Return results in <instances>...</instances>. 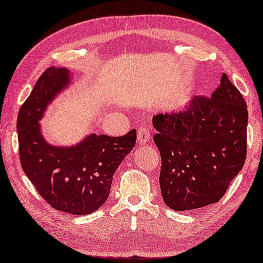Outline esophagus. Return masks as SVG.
Segmentation results:
<instances>
[{"instance_id": "esophagus-1", "label": "esophagus", "mask_w": 263, "mask_h": 263, "mask_svg": "<svg viewBox=\"0 0 263 263\" xmlns=\"http://www.w3.org/2000/svg\"><path fill=\"white\" fill-rule=\"evenodd\" d=\"M151 128H148L147 126H142L140 127L139 132H137V142L140 144H145L147 142H149L151 140Z\"/></svg>"}]
</instances>
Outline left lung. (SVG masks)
I'll list each match as a JSON object with an SVG mask.
<instances>
[{
  "instance_id": "8db88e82",
  "label": "left lung",
  "mask_w": 263,
  "mask_h": 263,
  "mask_svg": "<svg viewBox=\"0 0 263 263\" xmlns=\"http://www.w3.org/2000/svg\"><path fill=\"white\" fill-rule=\"evenodd\" d=\"M247 123L246 101L224 72L211 98L195 96L182 111L153 118L169 208L192 211L220 201L245 164Z\"/></svg>"
}]
</instances>
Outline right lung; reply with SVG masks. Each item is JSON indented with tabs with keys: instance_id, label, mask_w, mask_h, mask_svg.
<instances>
[{
	"instance_id": "right-lung-1",
	"label": "right lung",
	"mask_w": 263,
	"mask_h": 263,
	"mask_svg": "<svg viewBox=\"0 0 263 263\" xmlns=\"http://www.w3.org/2000/svg\"><path fill=\"white\" fill-rule=\"evenodd\" d=\"M66 68L50 67L40 76L17 116L18 153L23 172L52 208L72 214H91L109 196L112 175L135 147L136 130L123 136L90 134L74 147L46 142L39 121L47 104L69 83Z\"/></svg>"
}]
</instances>
